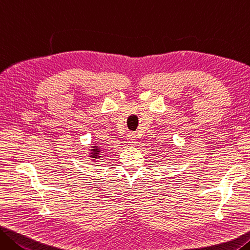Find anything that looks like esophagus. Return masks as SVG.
<instances>
[{"label":"esophagus","instance_id":"1","mask_svg":"<svg viewBox=\"0 0 250 250\" xmlns=\"http://www.w3.org/2000/svg\"><path fill=\"white\" fill-rule=\"evenodd\" d=\"M127 143H128V145H130V146L136 145V143H137L136 135H135V134H129L128 136H127Z\"/></svg>","mask_w":250,"mask_h":250}]
</instances>
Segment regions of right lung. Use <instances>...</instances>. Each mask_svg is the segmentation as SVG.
Listing matches in <instances>:
<instances>
[{
    "instance_id": "obj_1",
    "label": "right lung",
    "mask_w": 250,
    "mask_h": 250,
    "mask_svg": "<svg viewBox=\"0 0 250 250\" xmlns=\"http://www.w3.org/2000/svg\"><path fill=\"white\" fill-rule=\"evenodd\" d=\"M104 148H102V146L100 144H92L88 148V159H91L94 163L100 162V159L103 157L102 156Z\"/></svg>"
}]
</instances>
